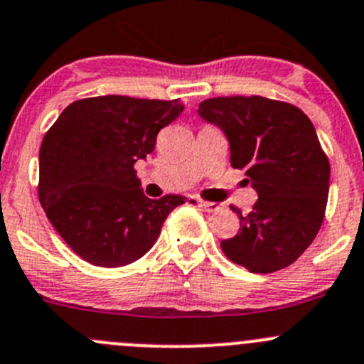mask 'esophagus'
Wrapping results in <instances>:
<instances>
[{"label":"esophagus","instance_id":"esophagus-1","mask_svg":"<svg viewBox=\"0 0 364 364\" xmlns=\"http://www.w3.org/2000/svg\"><path fill=\"white\" fill-rule=\"evenodd\" d=\"M199 205L203 209H205V211H218L220 209V205L216 204V203H205V200H199Z\"/></svg>","mask_w":364,"mask_h":364}]
</instances>
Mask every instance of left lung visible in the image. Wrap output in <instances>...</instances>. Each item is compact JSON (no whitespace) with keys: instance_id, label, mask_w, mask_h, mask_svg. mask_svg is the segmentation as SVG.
<instances>
[{"instance_id":"obj_1","label":"left lung","mask_w":364,"mask_h":364,"mask_svg":"<svg viewBox=\"0 0 364 364\" xmlns=\"http://www.w3.org/2000/svg\"><path fill=\"white\" fill-rule=\"evenodd\" d=\"M199 114L230 144V165L245 168L259 193L248 215L232 208L240 232L220 243L229 260L252 273L291 266L322 225L329 193V160L317 132L296 105L264 97H216Z\"/></svg>"}]
</instances>
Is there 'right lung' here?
Instances as JSON below:
<instances>
[{"label":"right lung","instance_id":"add662e5","mask_svg":"<svg viewBox=\"0 0 364 364\" xmlns=\"http://www.w3.org/2000/svg\"><path fill=\"white\" fill-rule=\"evenodd\" d=\"M183 109L181 100L82 98L43 135L40 204L80 259L102 267L141 259L159 240L168 213L186 203L181 196L148 199L134 168Z\"/></svg>","mask_w":364,"mask_h":364}]
</instances>
